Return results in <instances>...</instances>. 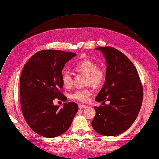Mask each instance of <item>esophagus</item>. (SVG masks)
Masks as SVG:
<instances>
[{
  "label": "esophagus",
  "instance_id": "obj_1",
  "mask_svg": "<svg viewBox=\"0 0 159 159\" xmlns=\"http://www.w3.org/2000/svg\"><path fill=\"white\" fill-rule=\"evenodd\" d=\"M79 107L80 109H86L87 107V106L85 105H83V104H79Z\"/></svg>",
  "mask_w": 159,
  "mask_h": 159
}]
</instances>
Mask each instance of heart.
<instances>
[{"label": "heart", "instance_id": "heart-1", "mask_svg": "<svg viewBox=\"0 0 159 159\" xmlns=\"http://www.w3.org/2000/svg\"><path fill=\"white\" fill-rule=\"evenodd\" d=\"M74 70L76 71L82 73L87 75V83L93 84L94 86H100L103 83L105 79V73L100 68H98L97 63L89 59L82 60L74 66ZM62 82L63 86L68 88L71 86L72 80L70 74L65 71L62 75ZM93 91L89 88L78 89L71 94V98L81 102H87Z\"/></svg>", "mask_w": 159, "mask_h": 159}]
</instances>
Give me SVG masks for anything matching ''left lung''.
<instances>
[{"mask_svg":"<svg viewBox=\"0 0 159 159\" xmlns=\"http://www.w3.org/2000/svg\"><path fill=\"white\" fill-rule=\"evenodd\" d=\"M94 49L102 53L107 63L105 83L95 101L110 103L94 107L96 115L91 125L101 135H117L128 130L138 116L143 86L135 67L122 52L111 47Z\"/></svg>","mask_w":159,"mask_h":159,"instance_id":"obj_1","label":"left lung"}]
</instances>
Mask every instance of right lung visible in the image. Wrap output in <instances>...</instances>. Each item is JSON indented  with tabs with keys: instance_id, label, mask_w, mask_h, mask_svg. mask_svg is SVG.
<instances>
[{
	"instance_id": "1",
	"label": "right lung",
	"mask_w": 159,
	"mask_h": 159,
	"mask_svg": "<svg viewBox=\"0 0 159 159\" xmlns=\"http://www.w3.org/2000/svg\"><path fill=\"white\" fill-rule=\"evenodd\" d=\"M77 54L56 50H41L24 65L20 76V104L25 120L38 134L53 138L64 134L77 114L78 105H54L56 98L66 101L61 93L62 70Z\"/></svg>"
}]
</instances>
